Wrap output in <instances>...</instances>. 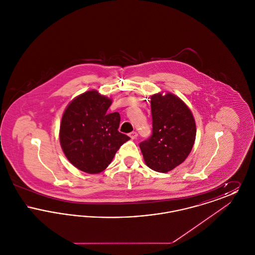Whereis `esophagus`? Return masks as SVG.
<instances>
[{
  "label": "esophagus",
  "instance_id": "1",
  "mask_svg": "<svg viewBox=\"0 0 255 255\" xmlns=\"http://www.w3.org/2000/svg\"><path fill=\"white\" fill-rule=\"evenodd\" d=\"M129 136L132 138V139H134V138H136V136H137V133L136 132H131V133H129Z\"/></svg>",
  "mask_w": 255,
  "mask_h": 255
}]
</instances>
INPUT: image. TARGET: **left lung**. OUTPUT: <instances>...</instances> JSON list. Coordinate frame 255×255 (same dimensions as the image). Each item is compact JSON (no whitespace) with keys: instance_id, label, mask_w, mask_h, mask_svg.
<instances>
[{"instance_id":"left-lung-1","label":"left lung","mask_w":255,"mask_h":255,"mask_svg":"<svg viewBox=\"0 0 255 255\" xmlns=\"http://www.w3.org/2000/svg\"><path fill=\"white\" fill-rule=\"evenodd\" d=\"M152 135L139 143L146 165L166 173L182 163L194 145L196 124L190 109L173 94L151 97Z\"/></svg>"}]
</instances>
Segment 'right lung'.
Here are the masks:
<instances>
[{
  "label": "right lung",
  "mask_w": 255,
  "mask_h": 255,
  "mask_svg": "<svg viewBox=\"0 0 255 255\" xmlns=\"http://www.w3.org/2000/svg\"><path fill=\"white\" fill-rule=\"evenodd\" d=\"M111 104V98L92 90L75 97L63 114L61 147L73 166L86 173L106 169L120 147L130 139L118 130L120 114L107 112Z\"/></svg>",
  "instance_id": "obj_1"
}]
</instances>
